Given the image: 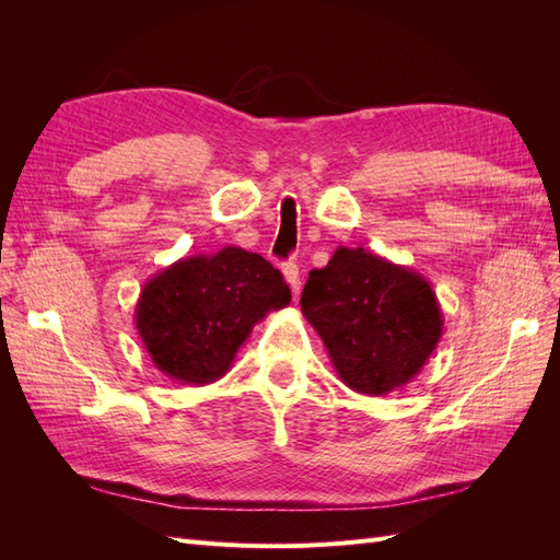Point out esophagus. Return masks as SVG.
I'll list each match as a JSON object with an SVG mask.
<instances>
[{"label":"esophagus","instance_id":"1","mask_svg":"<svg viewBox=\"0 0 560 560\" xmlns=\"http://www.w3.org/2000/svg\"><path fill=\"white\" fill-rule=\"evenodd\" d=\"M282 276H284V282L290 284L294 292H299L301 276H299V266H296L294 261H287V264H282Z\"/></svg>","mask_w":560,"mask_h":560}]
</instances>
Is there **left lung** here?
Masks as SVG:
<instances>
[{
  "label": "left lung",
  "instance_id": "8db88e82",
  "mask_svg": "<svg viewBox=\"0 0 560 560\" xmlns=\"http://www.w3.org/2000/svg\"><path fill=\"white\" fill-rule=\"evenodd\" d=\"M301 313L350 389L383 397L413 381L444 334L432 284L364 247H336L311 270Z\"/></svg>",
  "mask_w": 560,
  "mask_h": 560
}]
</instances>
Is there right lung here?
I'll use <instances>...</instances> for the list:
<instances>
[{"label":"right lung","instance_id":"add662e5","mask_svg":"<svg viewBox=\"0 0 560 560\" xmlns=\"http://www.w3.org/2000/svg\"><path fill=\"white\" fill-rule=\"evenodd\" d=\"M290 287L261 254L224 247L184 257L142 287L135 327L167 378L208 385L231 369L252 327L287 308Z\"/></svg>","mask_w":560,"mask_h":560}]
</instances>
